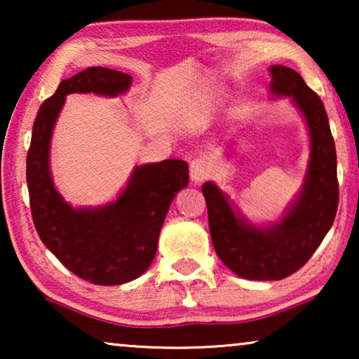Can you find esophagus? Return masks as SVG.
Here are the masks:
<instances>
[{
    "instance_id": "1",
    "label": "esophagus",
    "mask_w": 359,
    "mask_h": 359,
    "mask_svg": "<svg viewBox=\"0 0 359 359\" xmlns=\"http://www.w3.org/2000/svg\"><path fill=\"white\" fill-rule=\"evenodd\" d=\"M210 173H212V168H210V163L208 161V158L199 156V158H194L191 161L189 175L194 183H203V181L209 178Z\"/></svg>"
}]
</instances>
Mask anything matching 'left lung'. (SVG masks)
Instances as JSON below:
<instances>
[{
	"label": "left lung",
	"mask_w": 359,
	"mask_h": 359,
	"mask_svg": "<svg viewBox=\"0 0 359 359\" xmlns=\"http://www.w3.org/2000/svg\"><path fill=\"white\" fill-rule=\"evenodd\" d=\"M269 73L271 95L291 97L311 137L301 193L281 220L258 227L214 183L203 184L215 253L237 276L255 281H279L302 268L330 230L338 208L335 142L322 100L292 68L273 65Z\"/></svg>",
	"instance_id": "8db88e82"
}]
</instances>
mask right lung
I'll return each mask as SVG.
<instances>
[{
  "label": "right lung",
  "instance_id": "obj_1",
  "mask_svg": "<svg viewBox=\"0 0 359 359\" xmlns=\"http://www.w3.org/2000/svg\"><path fill=\"white\" fill-rule=\"evenodd\" d=\"M130 85V75L104 67L86 68L60 81L37 112L27 151L29 201L39 237L63 266L101 286L129 283L149 269L171 201L189 181L186 161L163 160L135 166L119 198L101 208L75 209L55 189L48 155L65 96H117Z\"/></svg>",
  "mask_w": 359,
  "mask_h": 359
}]
</instances>
